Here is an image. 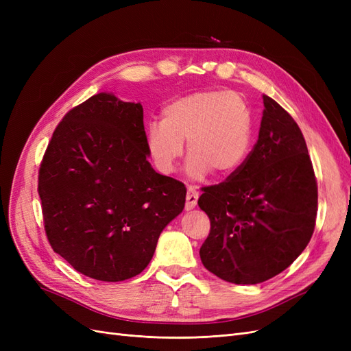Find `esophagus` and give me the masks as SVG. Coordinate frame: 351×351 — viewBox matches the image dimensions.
Returning <instances> with one entry per match:
<instances>
[{
  "instance_id": "1",
  "label": "esophagus",
  "mask_w": 351,
  "mask_h": 351,
  "mask_svg": "<svg viewBox=\"0 0 351 351\" xmlns=\"http://www.w3.org/2000/svg\"><path fill=\"white\" fill-rule=\"evenodd\" d=\"M197 197H199V192L196 190V187L190 186L187 189V195H186V210H192L196 206Z\"/></svg>"
}]
</instances>
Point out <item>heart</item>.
I'll use <instances>...</instances> for the list:
<instances>
[{"instance_id":"b5f03b06","label":"heart","mask_w":351,"mask_h":351,"mask_svg":"<svg viewBox=\"0 0 351 351\" xmlns=\"http://www.w3.org/2000/svg\"><path fill=\"white\" fill-rule=\"evenodd\" d=\"M253 117L241 95L231 90H197L168 102L162 121L146 125V147L155 167L174 171L187 141V173L204 178L236 173L250 151Z\"/></svg>"}]
</instances>
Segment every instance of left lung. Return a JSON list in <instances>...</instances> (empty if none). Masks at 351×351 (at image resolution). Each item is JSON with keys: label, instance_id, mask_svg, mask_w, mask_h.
<instances>
[{"label": "left lung", "instance_id": "8db88e82", "mask_svg": "<svg viewBox=\"0 0 351 351\" xmlns=\"http://www.w3.org/2000/svg\"><path fill=\"white\" fill-rule=\"evenodd\" d=\"M263 107L246 161L226 182L202 187L197 200L210 221L202 263L234 284L263 282L289 268L315 230L317 183L302 130L267 95Z\"/></svg>", "mask_w": 351, "mask_h": 351}]
</instances>
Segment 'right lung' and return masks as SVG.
<instances>
[{
	"label": "right lung",
	"instance_id": "add662e5",
	"mask_svg": "<svg viewBox=\"0 0 351 351\" xmlns=\"http://www.w3.org/2000/svg\"><path fill=\"white\" fill-rule=\"evenodd\" d=\"M141 104L93 95L60 121L39 168L51 247L77 272L117 282L151 262L186 187L147 161Z\"/></svg>",
	"mask_w": 351,
	"mask_h": 351
}]
</instances>
